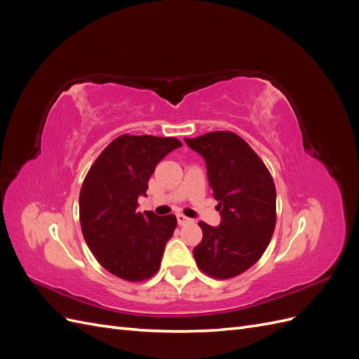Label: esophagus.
Returning a JSON list of instances; mask_svg holds the SVG:
<instances>
[{
    "label": "esophagus",
    "mask_w": 359,
    "mask_h": 359,
    "mask_svg": "<svg viewBox=\"0 0 359 359\" xmlns=\"http://www.w3.org/2000/svg\"><path fill=\"white\" fill-rule=\"evenodd\" d=\"M177 222H178V224H180V226L193 223V220H191V219H189V217H186L184 214H177Z\"/></svg>",
    "instance_id": "obj_1"
}]
</instances>
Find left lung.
<instances>
[{"instance_id":"1","label":"left lung","mask_w":359,"mask_h":359,"mask_svg":"<svg viewBox=\"0 0 359 359\" xmlns=\"http://www.w3.org/2000/svg\"><path fill=\"white\" fill-rule=\"evenodd\" d=\"M186 144L205 160L219 226L199 223L203 238L194 247L198 266L214 278H232L253 266L276 227V186L269 170L243 137L211 132Z\"/></svg>"}]
</instances>
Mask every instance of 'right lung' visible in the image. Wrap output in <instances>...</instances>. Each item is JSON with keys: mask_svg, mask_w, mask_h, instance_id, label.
<instances>
[{"mask_svg": "<svg viewBox=\"0 0 359 359\" xmlns=\"http://www.w3.org/2000/svg\"><path fill=\"white\" fill-rule=\"evenodd\" d=\"M182 144L175 137L123 135L93 163L79 194L81 227L99 264L127 281L153 277L177 227L173 214L137 212L157 163Z\"/></svg>", "mask_w": 359, "mask_h": 359, "instance_id": "add662e5", "label": "right lung"}]
</instances>
